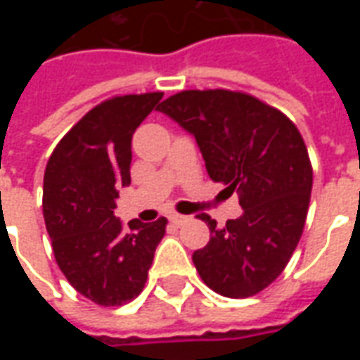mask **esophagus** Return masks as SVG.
<instances>
[{
  "mask_svg": "<svg viewBox=\"0 0 360 360\" xmlns=\"http://www.w3.org/2000/svg\"><path fill=\"white\" fill-rule=\"evenodd\" d=\"M169 221H172L173 226H183V224H187L188 218L187 216H181V214H172V216H169Z\"/></svg>",
  "mask_w": 360,
  "mask_h": 360,
  "instance_id": "esophagus-1",
  "label": "esophagus"
}]
</instances>
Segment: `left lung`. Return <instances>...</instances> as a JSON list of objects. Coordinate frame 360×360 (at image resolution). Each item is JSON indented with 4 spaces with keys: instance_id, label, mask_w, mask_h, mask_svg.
I'll list each match as a JSON object with an SVG mask.
<instances>
[{
    "instance_id": "left-lung-1",
    "label": "left lung",
    "mask_w": 360,
    "mask_h": 360,
    "mask_svg": "<svg viewBox=\"0 0 360 360\" xmlns=\"http://www.w3.org/2000/svg\"><path fill=\"white\" fill-rule=\"evenodd\" d=\"M196 139L212 181L239 193L243 216L218 227L193 262L212 291L245 299L285 270L301 239L312 165L299 129L258 98L233 90H183L158 105Z\"/></svg>"
}]
</instances>
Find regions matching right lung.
<instances>
[{
    "instance_id": "obj_1",
    "label": "right lung",
    "mask_w": 360,
    "mask_h": 360,
    "mask_svg": "<svg viewBox=\"0 0 360 360\" xmlns=\"http://www.w3.org/2000/svg\"><path fill=\"white\" fill-rule=\"evenodd\" d=\"M162 92L113 96L84 115L51 152L44 173V221L67 281L102 307L133 301L148 278L167 219L113 216L131 183V141Z\"/></svg>"
}]
</instances>
